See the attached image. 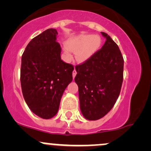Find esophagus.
Listing matches in <instances>:
<instances>
[{"label": "esophagus", "instance_id": "34e87169", "mask_svg": "<svg viewBox=\"0 0 151 151\" xmlns=\"http://www.w3.org/2000/svg\"><path fill=\"white\" fill-rule=\"evenodd\" d=\"M77 75V72H76L75 70V68H74V70L73 71V72H72V76H73V78L75 77V76Z\"/></svg>", "mask_w": 151, "mask_h": 151}]
</instances>
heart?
<instances>
[{
  "mask_svg": "<svg viewBox=\"0 0 151 151\" xmlns=\"http://www.w3.org/2000/svg\"><path fill=\"white\" fill-rule=\"evenodd\" d=\"M101 38L94 35H80L71 38L67 42V48L76 53V58L79 62H84L97 51L101 45ZM70 56L68 51H66Z\"/></svg>",
  "mask_w": 151,
  "mask_h": 151,
  "instance_id": "b5f03b06",
  "label": "heart"
}]
</instances>
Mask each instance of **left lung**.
Instances as JSON below:
<instances>
[{"instance_id":"8db88e82","label":"left lung","mask_w":151,"mask_h":151,"mask_svg":"<svg viewBox=\"0 0 151 151\" xmlns=\"http://www.w3.org/2000/svg\"><path fill=\"white\" fill-rule=\"evenodd\" d=\"M101 34L106 37L101 49L75 67L80 110L89 121L101 119L110 111L123 82L124 62L120 50L108 34Z\"/></svg>"}]
</instances>
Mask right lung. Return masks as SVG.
<instances>
[{"instance_id": "add662e5", "label": "right lung", "mask_w": 151, "mask_h": 151, "mask_svg": "<svg viewBox=\"0 0 151 151\" xmlns=\"http://www.w3.org/2000/svg\"><path fill=\"white\" fill-rule=\"evenodd\" d=\"M58 31L50 28L34 37L22 56L20 83L24 99L35 115H56L64 91L72 81L74 67L61 60Z\"/></svg>"}]
</instances>
